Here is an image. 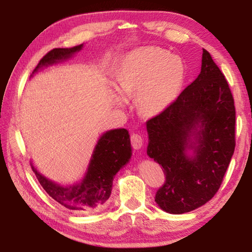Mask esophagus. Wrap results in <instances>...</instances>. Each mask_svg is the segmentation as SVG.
I'll list each match as a JSON object with an SVG mask.
<instances>
[{
	"label": "esophagus",
	"mask_w": 252,
	"mask_h": 252,
	"mask_svg": "<svg viewBox=\"0 0 252 252\" xmlns=\"http://www.w3.org/2000/svg\"><path fill=\"white\" fill-rule=\"evenodd\" d=\"M131 144L134 150H140L143 146V138L140 134L133 133L131 135Z\"/></svg>",
	"instance_id": "obj_1"
}]
</instances>
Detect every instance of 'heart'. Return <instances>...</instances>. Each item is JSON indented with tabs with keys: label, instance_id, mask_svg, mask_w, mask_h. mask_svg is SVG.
Masks as SVG:
<instances>
[{
	"label": "heart",
	"instance_id": "b5f03b06",
	"mask_svg": "<svg viewBox=\"0 0 252 252\" xmlns=\"http://www.w3.org/2000/svg\"><path fill=\"white\" fill-rule=\"evenodd\" d=\"M185 80L186 64L180 57L156 46H143L122 60L111 97L122 108L135 96L136 109L142 116L157 117L177 100Z\"/></svg>",
	"mask_w": 252,
	"mask_h": 252
}]
</instances>
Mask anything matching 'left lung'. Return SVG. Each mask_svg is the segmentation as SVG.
<instances>
[{"mask_svg":"<svg viewBox=\"0 0 252 252\" xmlns=\"http://www.w3.org/2000/svg\"><path fill=\"white\" fill-rule=\"evenodd\" d=\"M236 110L227 80L203 50L201 72L173 104L147 122V153L164 170L156 202L171 215L203 206L233 156Z\"/></svg>","mask_w":252,"mask_h":252,"instance_id":"left-lung-1","label":"left lung"}]
</instances>
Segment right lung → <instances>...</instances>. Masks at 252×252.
Segmentation results:
<instances>
[{
    "mask_svg": "<svg viewBox=\"0 0 252 252\" xmlns=\"http://www.w3.org/2000/svg\"><path fill=\"white\" fill-rule=\"evenodd\" d=\"M83 43L73 48H60L42 58L31 76L50 65L71 59L82 50ZM132 157L130 134L126 129L105 131L97 140L83 177L74 183H59L42 174L31 161L33 172L51 198L69 210L95 212L103 208L112 191L113 179L129 163Z\"/></svg>",
    "mask_w": 252,
    "mask_h": 252,
    "instance_id": "1",
    "label": "right lung"
}]
</instances>
